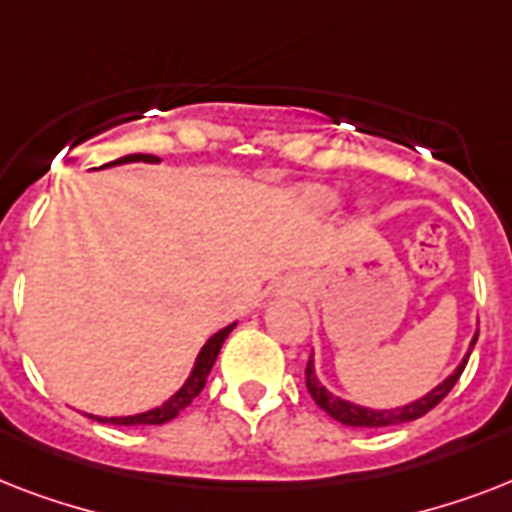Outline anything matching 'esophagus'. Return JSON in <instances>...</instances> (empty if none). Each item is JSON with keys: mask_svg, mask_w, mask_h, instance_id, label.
I'll use <instances>...</instances> for the list:
<instances>
[{"mask_svg": "<svg viewBox=\"0 0 512 512\" xmlns=\"http://www.w3.org/2000/svg\"><path fill=\"white\" fill-rule=\"evenodd\" d=\"M292 287H295L292 292H303V284H300V281H292Z\"/></svg>", "mask_w": 512, "mask_h": 512, "instance_id": "34e87169", "label": "esophagus"}]
</instances>
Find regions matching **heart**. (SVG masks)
Segmentation results:
<instances>
[{
  "mask_svg": "<svg viewBox=\"0 0 512 512\" xmlns=\"http://www.w3.org/2000/svg\"><path fill=\"white\" fill-rule=\"evenodd\" d=\"M305 201L311 207L327 212V209H335L340 204V193L332 191V188H324V185H311V188H305Z\"/></svg>",
  "mask_w": 512,
  "mask_h": 512,
  "instance_id": "1",
  "label": "heart"
}]
</instances>
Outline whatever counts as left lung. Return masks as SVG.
Masks as SVG:
<instances>
[{
    "label": "left lung",
    "mask_w": 512,
    "mask_h": 512,
    "mask_svg": "<svg viewBox=\"0 0 512 512\" xmlns=\"http://www.w3.org/2000/svg\"><path fill=\"white\" fill-rule=\"evenodd\" d=\"M478 340V329L473 340L468 345V353L462 356V361L454 366V372L446 377L444 382H438L436 388H430L425 396L414 398L409 404L404 406H396V409H372V406H361V404H353L348 398H340V396H332V390H327L321 385L319 374H316V358H308V366H305V385H308V393L316 404L324 409V412L332 417V420L342 422V425H350V428H388V425H401V422H412L422 414H428L433 406L441 401V398L454 388V382L460 380L462 369L468 364L470 358V350L476 345Z\"/></svg>",
    "instance_id": "left-lung-1"
}]
</instances>
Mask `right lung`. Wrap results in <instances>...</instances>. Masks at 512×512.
Wrapping results in <instances>:
<instances>
[{
	"mask_svg": "<svg viewBox=\"0 0 512 512\" xmlns=\"http://www.w3.org/2000/svg\"><path fill=\"white\" fill-rule=\"evenodd\" d=\"M132 162L159 164L162 159L154 154H130V156H122V159H116V162L103 164L100 170H106V167H116V164H132ZM233 327H236V321H233V324H228V327L220 329V332H215V335L209 337V340L201 345L199 356H196V361H193V366H191V374L185 377L183 385H180V388H177L175 393H172V396L164 401V404L154 406V409H146V412L127 414V417H100V414H87V417H92V420H98V422H111V425H164V422L175 420L177 414L183 412L185 406L191 404L193 398L201 393L204 382H207V374L212 372V364H215L217 353H220V348H223L225 337L233 332Z\"/></svg>",
	"mask_w": 512,
	"mask_h": 512,
	"instance_id": "obj_1",
	"label": "right lung"
}]
</instances>
